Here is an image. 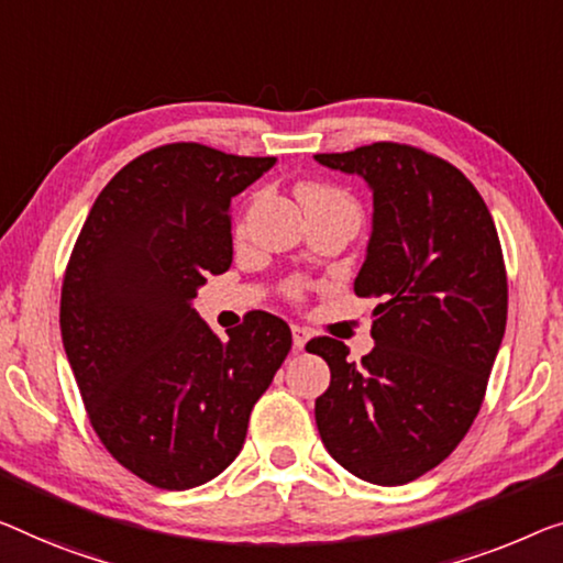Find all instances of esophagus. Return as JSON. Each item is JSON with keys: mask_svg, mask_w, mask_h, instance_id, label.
I'll use <instances>...</instances> for the list:
<instances>
[{"mask_svg": "<svg viewBox=\"0 0 563 563\" xmlns=\"http://www.w3.org/2000/svg\"><path fill=\"white\" fill-rule=\"evenodd\" d=\"M308 343V331L300 329V325H292V346H296L298 351H303Z\"/></svg>", "mask_w": 563, "mask_h": 563, "instance_id": "esophagus-1", "label": "esophagus"}]
</instances>
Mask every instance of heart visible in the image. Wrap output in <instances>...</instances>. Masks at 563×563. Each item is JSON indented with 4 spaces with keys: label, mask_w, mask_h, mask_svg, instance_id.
I'll use <instances>...</instances> for the list:
<instances>
[{
    "label": "heart",
    "mask_w": 563,
    "mask_h": 563,
    "mask_svg": "<svg viewBox=\"0 0 563 563\" xmlns=\"http://www.w3.org/2000/svg\"><path fill=\"white\" fill-rule=\"evenodd\" d=\"M298 199L303 207H313V205H339V207H354L351 199L343 195V191L325 187V184H300L298 187Z\"/></svg>",
    "instance_id": "1"
}]
</instances>
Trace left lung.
Wrapping results in <instances>:
<instances>
[{
  "label": "left lung",
  "instance_id": "left-lung-1",
  "mask_svg": "<svg viewBox=\"0 0 563 563\" xmlns=\"http://www.w3.org/2000/svg\"><path fill=\"white\" fill-rule=\"evenodd\" d=\"M316 162L372 189L354 290L382 300L362 364L329 335L306 346L331 368L318 434L351 475L405 485L438 467L481 412L508 316L500 240L465 174L422 148L379 141Z\"/></svg>",
  "mask_w": 563,
  "mask_h": 563
}]
</instances>
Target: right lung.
Here are the masks:
<instances>
[{"label": "right lung", "mask_w": 563, "mask_h": 563, "mask_svg": "<svg viewBox=\"0 0 563 563\" xmlns=\"http://www.w3.org/2000/svg\"><path fill=\"white\" fill-rule=\"evenodd\" d=\"M275 156L201 144L146 151L106 184L67 263L60 331L90 424L156 488L212 481L288 356L283 318L253 310L222 341L191 308L232 265V197Z\"/></svg>", "instance_id": "right-lung-1"}]
</instances>
